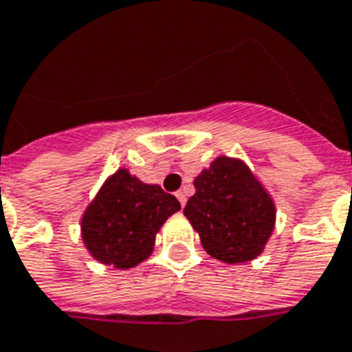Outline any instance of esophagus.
Returning <instances> with one entry per match:
<instances>
[{
	"mask_svg": "<svg viewBox=\"0 0 352 352\" xmlns=\"http://www.w3.org/2000/svg\"><path fill=\"white\" fill-rule=\"evenodd\" d=\"M176 197H178L180 205L184 207V205H186V193H184V191H178V193H176Z\"/></svg>",
	"mask_w": 352,
	"mask_h": 352,
	"instance_id": "34e87169",
	"label": "esophagus"
}]
</instances>
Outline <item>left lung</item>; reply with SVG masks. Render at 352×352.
Segmentation results:
<instances>
[{
	"mask_svg": "<svg viewBox=\"0 0 352 352\" xmlns=\"http://www.w3.org/2000/svg\"><path fill=\"white\" fill-rule=\"evenodd\" d=\"M195 195L184 208L201 245L228 264L253 261L263 253L276 220L268 191L245 162L218 157L193 180Z\"/></svg>",
	"mask_w": 352,
	"mask_h": 352,
	"instance_id": "8db88e82",
	"label": "left lung"
}]
</instances>
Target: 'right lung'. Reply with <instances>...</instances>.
I'll return each instance as SVG.
<instances>
[{
    "label": "right lung",
    "instance_id": "add662e5",
    "mask_svg": "<svg viewBox=\"0 0 352 352\" xmlns=\"http://www.w3.org/2000/svg\"><path fill=\"white\" fill-rule=\"evenodd\" d=\"M178 210V199L161 186L144 184L120 168L82 217L84 245L99 263L132 268L151 254L157 232Z\"/></svg>",
    "mask_w": 352,
    "mask_h": 352
}]
</instances>
